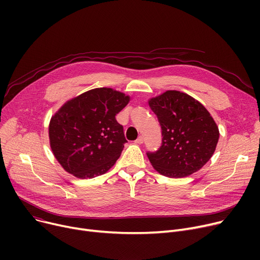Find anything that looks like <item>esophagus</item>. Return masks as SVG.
Listing matches in <instances>:
<instances>
[{
	"instance_id": "1",
	"label": "esophagus",
	"mask_w": 260,
	"mask_h": 260,
	"mask_svg": "<svg viewBox=\"0 0 260 260\" xmlns=\"http://www.w3.org/2000/svg\"><path fill=\"white\" fill-rule=\"evenodd\" d=\"M135 142H136V143H137V144H141V143H143V137H142V136H139V137H138V139H137V140H136Z\"/></svg>"
}]
</instances>
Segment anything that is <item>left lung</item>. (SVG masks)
I'll return each instance as SVG.
<instances>
[{
    "label": "left lung",
    "mask_w": 260,
    "mask_h": 260,
    "mask_svg": "<svg viewBox=\"0 0 260 260\" xmlns=\"http://www.w3.org/2000/svg\"><path fill=\"white\" fill-rule=\"evenodd\" d=\"M162 128V145L147 153L153 168L170 178H184L212 158L219 129L198 100L179 90H167L148 100Z\"/></svg>",
    "instance_id": "left-lung-1"
}]
</instances>
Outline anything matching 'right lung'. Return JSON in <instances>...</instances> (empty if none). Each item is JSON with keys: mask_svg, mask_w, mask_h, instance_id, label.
Masks as SVG:
<instances>
[{"mask_svg": "<svg viewBox=\"0 0 260 260\" xmlns=\"http://www.w3.org/2000/svg\"><path fill=\"white\" fill-rule=\"evenodd\" d=\"M129 100L113 88H93L66 101L52 115L49 145L64 171L90 179L114 167L126 142L115 116Z\"/></svg>", "mask_w": 260, "mask_h": 260, "instance_id": "right-lung-1", "label": "right lung"}]
</instances>
